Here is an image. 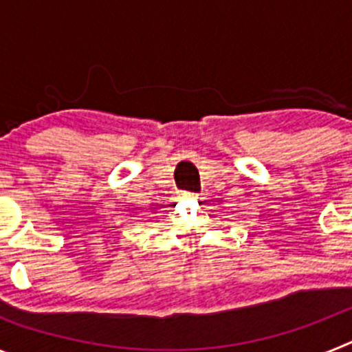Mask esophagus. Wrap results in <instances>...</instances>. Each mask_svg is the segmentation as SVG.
<instances>
[{"instance_id":"obj_1","label":"esophagus","mask_w":352,"mask_h":352,"mask_svg":"<svg viewBox=\"0 0 352 352\" xmlns=\"http://www.w3.org/2000/svg\"><path fill=\"white\" fill-rule=\"evenodd\" d=\"M183 197H188V199H199V197H197V194H190V192H185V194H183Z\"/></svg>"}]
</instances>
